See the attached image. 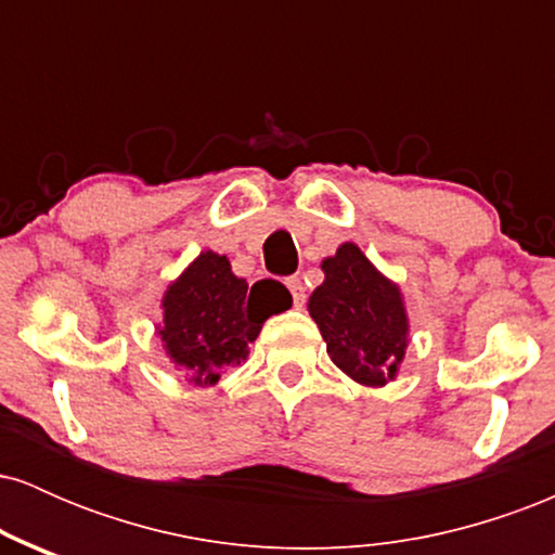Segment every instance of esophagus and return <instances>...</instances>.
Masks as SVG:
<instances>
[{
	"label": "esophagus",
	"mask_w": 555,
	"mask_h": 555,
	"mask_svg": "<svg viewBox=\"0 0 555 555\" xmlns=\"http://www.w3.org/2000/svg\"><path fill=\"white\" fill-rule=\"evenodd\" d=\"M286 289L292 292V302H295V308H302V302H305V284H302V279L289 276V279H286Z\"/></svg>",
	"instance_id": "esophagus-1"
}]
</instances>
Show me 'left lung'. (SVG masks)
<instances>
[{
    "label": "left lung",
    "mask_w": 555,
    "mask_h": 555,
    "mask_svg": "<svg viewBox=\"0 0 555 555\" xmlns=\"http://www.w3.org/2000/svg\"><path fill=\"white\" fill-rule=\"evenodd\" d=\"M321 269L326 282L310 295L308 310L328 358L358 384L384 386L404 360L410 331L399 286L380 276L352 242H344Z\"/></svg>",
    "instance_id": "1"
}]
</instances>
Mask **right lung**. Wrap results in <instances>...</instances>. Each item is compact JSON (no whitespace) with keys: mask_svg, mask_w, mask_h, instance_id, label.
I'll use <instances>...</instances> for the list:
<instances>
[{"mask_svg":"<svg viewBox=\"0 0 555 555\" xmlns=\"http://www.w3.org/2000/svg\"><path fill=\"white\" fill-rule=\"evenodd\" d=\"M253 289L245 279L234 276L227 256L206 250L164 295L158 336L171 362L195 386H214L229 367L240 365L266 318L292 305L279 286L258 295Z\"/></svg>","mask_w":555,"mask_h":555,"instance_id":"1","label":"right lung"}]
</instances>
